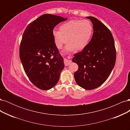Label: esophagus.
Instances as JSON below:
<instances>
[{
    "label": "esophagus",
    "instance_id": "esophagus-1",
    "mask_svg": "<svg viewBox=\"0 0 130 130\" xmlns=\"http://www.w3.org/2000/svg\"><path fill=\"white\" fill-rule=\"evenodd\" d=\"M64 64H65V66H67L69 65L70 63H71L72 61H71V60H68V59H67V58H64Z\"/></svg>",
    "mask_w": 130,
    "mask_h": 130
}]
</instances>
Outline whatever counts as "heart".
I'll use <instances>...</instances> for the list:
<instances>
[{
	"label": "heart",
	"mask_w": 130,
	"mask_h": 130,
	"mask_svg": "<svg viewBox=\"0 0 130 130\" xmlns=\"http://www.w3.org/2000/svg\"><path fill=\"white\" fill-rule=\"evenodd\" d=\"M93 27L88 20H71L59 27V31L54 30L53 36L56 47L62 48L68 42L66 50L72 52L75 49L82 50L87 46L92 37Z\"/></svg>",
	"instance_id": "1"
}]
</instances>
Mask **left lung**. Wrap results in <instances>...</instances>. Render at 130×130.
<instances>
[{
	"label": "left lung",
	"instance_id": "obj_1",
	"mask_svg": "<svg viewBox=\"0 0 130 130\" xmlns=\"http://www.w3.org/2000/svg\"><path fill=\"white\" fill-rule=\"evenodd\" d=\"M91 40L82 52L75 54L73 62L78 64L74 73L76 84L87 90L99 87L107 79L115 67L116 51L112 34L103 23L94 17Z\"/></svg>",
	"mask_w": 130,
	"mask_h": 130
}]
</instances>
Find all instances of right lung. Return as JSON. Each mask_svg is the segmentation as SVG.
Listing matches in <instances>:
<instances>
[{"instance_id": "obj_1", "label": "right lung", "mask_w": 130, "mask_h": 130, "mask_svg": "<svg viewBox=\"0 0 130 130\" xmlns=\"http://www.w3.org/2000/svg\"><path fill=\"white\" fill-rule=\"evenodd\" d=\"M67 19L44 14L30 23L23 33L19 48L21 61L30 81L42 90L54 87L64 67L53 31L55 26Z\"/></svg>"}]
</instances>
